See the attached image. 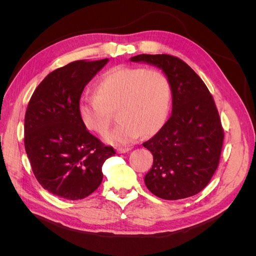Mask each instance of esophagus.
<instances>
[{
  "instance_id": "esophagus-1",
  "label": "esophagus",
  "mask_w": 256,
  "mask_h": 256,
  "mask_svg": "<svg viewBox=\"0 0 256 256\" xmlns=\"http://www.w3.org/2000/svg\"><path fill=\"white\" fill-rule=\"evenodd\" d=\"M130 150V147H118V152H120V154H122V152H129Z\"/></svg>"
}]
</instances>
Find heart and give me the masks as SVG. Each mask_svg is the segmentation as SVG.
<instances>
[{"instance_id":"heart-1","label":"heart","mask_w":256,"mask_h":256,"mask_svg":"<svg viewBox=\"0 0 256 256\" xmlns=\"http://www.w3.org/2000/svg\"><path fill=\"white\" fill-rule=\"evenodd\" d=\"M95 96H83L79 116L84 127L106 136L112 112L118 111L120 125L108 134L114 145L126 144L143 134L152 136L164 125L172 90L168 76L157 68L116 67L96 82Z\"/></svg>"}]
</instances>
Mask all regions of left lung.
Here are the masks:
<instances>
[{"instance_id": "left-lung-1", "label": "left lung", "mask_w": 256, "mask_h": 256, "mask_svg": "<svg viewBox=\"0 0 256 256\" xmlns=\"http://www.w3.org/2000/svg\"><path fill=\"white\" fill-rule=\"evenodd\" d=\"M132 62L156 65L168 76L173 112L143 146L154 156L144 182L152 194L180 200L198 194L219 166L224 130L214 100L203 80L180 58L168 54H140Z\"/></svg>"}]
</instances>
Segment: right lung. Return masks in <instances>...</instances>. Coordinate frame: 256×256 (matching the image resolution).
Listing matches in <instances>:
<instances>
[{
    "label": "right lung",
    "mask_w": 256,
    "mask_h": 256,
    "mask_svg": "<svg viewBox=\"0 0 256 256\" xmlns=\"http://www.w3.org/2000/svg\"><path fill=\"white\" fill-rule=\"evenodd\" d=\"M109 58L76 60L50 72L30 99L24 147L42 187L66 200H81L102 182V164L115 154L84 127L79 116L82 92Z\"/></svg>",
    "instance_id": "add662e5"
}]
</instances>
